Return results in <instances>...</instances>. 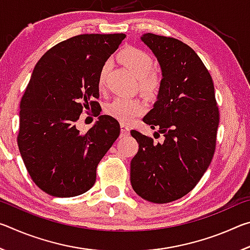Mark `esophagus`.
I'll list each match as a JSON object with an SVG mask.
<instances>
[{
    "mask_svg": "<svg viewBox=\"0 0 250 250\" xmlns=\"http://www.w3.org/2000/svg\"><path fill=\"white\" fill-rule=\"evenodd\" d=\"M120 131L122 135H128L130 132V128L125 124H121L120 125Z\"/></svg>",
    "mask_w": 250,
    "mask_h": 250,
    "instance_id": "obj_1",
    "label": "esophagus"
}]
</instances>
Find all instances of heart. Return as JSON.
Returning <instances> with one entry per match:
<instances>
[{
  "label": "heart",
  "mask_w": 250,
  "mask_h": 250,
  "mask_svg": "<svg viewBox=\"0 0 250 250\" xmlns=\"http://www.w3.org/2000/svg\"><path fill=\"white\" fill-rule=\"evenodd\" d=\"M120 59L126 68L139 78L141 90L149 96L158 94L162 86V76L158 71L152 70L154 61L150 54L137 47H128L120 54ZM109 69V62H104L98 75V88L103 90L105 86V78ZM146 111V105L141 100L135 98H116L107 107L105 112L124 124H130L135 118L140 117Z\"/></svg>",
  "instance_id": "heart-1"
}]
</instances>
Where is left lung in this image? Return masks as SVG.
<instances>
[{
    "instance_id": "obj_1",
    "label": "left lung",
    "mask_w": 250,
    "mask_h": 250,
    "mask_svg": "<svg viewBox=\"0 0 250 250\" xmlns=\"http://www.w3.org/2000/svg\"><path fill=\"white\" fill-rule=\"evenodd\" d=\"M141 41L158 58L163 77L158 100L143 121L164 140L154 143L131 131L139 151L131 160L130 180L143 200L164 204L191 192L209 167L219 111L213 79L188 45L151 33Z\"/></svg>"
}]
</instances>
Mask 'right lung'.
<instances>
[{
    "instance_id": "right-lung-1",
    "label": "right lung",
    "mask_w": 250,
    "mask_h": 250,
    "mask_svg": "<svg viewBox=\"0 0 250 250\" xmlns=\"http://www.w3.org/2000/svg\"><path fill=\"white\" fill-rule=\"evenodd\" d=\"M125 34H83L61 42L37 62L21 100L19 149L32 180L45 193L73 197L96 182V170L120 134L115 118L100 116L82 133L83 109L99 98L100 68Z\"/></svg>"
}]
</instances>
